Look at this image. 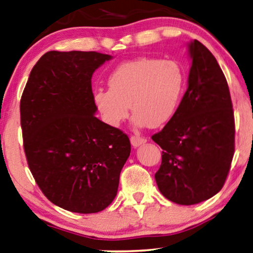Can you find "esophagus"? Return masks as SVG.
I'll return each instance as SVG.
<instances>
[{
	"instance_id": "34e87169",
	"label": "esophagus",
	"mask_w": 253,
	"mask_h": 253,
	"mask_svg": "<svg viewBox=\"0 0 253 253\" xmlns=\"http://www.w3.org/2000/svg\"><path fill=\"white\" fill-rule=\"evenodd\" d=\"M145 142H146V139L143 137H139V136H131L130 137V143L134 148H137V146H139V145H143Z\"/></svg>"
}]
</instances>
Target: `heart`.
<instances>
[{
	"mask_svg": "<svg viewBox=\"0 0 253 253\" xmlns=\"http://www.w3.org/2000/svg\"><path fill=\"white\" fill-rule=\"evenodd\" d=\"M109 89H96L94 104L111 127L133 112L138 128H157L175 116L185 88V71L175 60L138 58L124 62L108 78Z\"/></svg>",
	"mask_w": 253,
	"mask_h": 253,
	"instance_id": "1",
	"label": "heart"
}]
</instances>
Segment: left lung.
Segmentation results:
<instances>
[{"instance_id": "left-lung-1", "label": "left lung", "mask_w": 253, "mask_h": 253, "mask_svg": "<svg viewBox=\"0 0 253 253\" xmlns=\"http://www.w3.org/2000/svg\"><path fill=\"white\" fill-rule=\"evenodd\" d=\"M187 89L175 116L152 139L163 149L158 188L177 205H197L224 186L234 156V112L228 85L212 53L187 44Z\"/></svg>"}]
</instances>
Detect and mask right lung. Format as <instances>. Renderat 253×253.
<instances>
[{"label":"right lung","instance_id":"add662e5","mask_svg":"<svg viewBox=\"0 0 253 253\" xmlns=\"http://www.w3.org/2000/svg\"><path fill=\"white\" fill-rule=\"evenodd\" d=\"M112 56L45 53L30 71L20 101L24 149L37 185L53 205L78 213L114 201L130 142L95 115L92 76Z\"/></svg>","mask_w":253,"mask_h":253}]
</instances>
